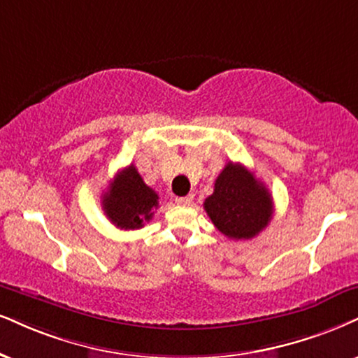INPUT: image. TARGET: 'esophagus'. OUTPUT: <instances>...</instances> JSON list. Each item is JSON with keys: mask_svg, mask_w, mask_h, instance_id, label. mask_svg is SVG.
I'll return each mask as SVG.
<instances>
[{"mask_svg": "<svg viewBox=\"0 0 358 358\" xmlns=\"http://www.w3.org/2000/svg\"><path fill=\"white\" fill-rule=\"evenodd\" d=\"M192 201H194L192 194H189V196H184V197H176V202H178L179 206H191Z\"/></svg>", "mask_w": 358, "mask_h": 358, "instance_id": "34e87169", "label": "esophagus"}]
</instances>
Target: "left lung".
<instances>
[{"label": "left lung", "instance_id": "obj_1", "mask_svg": "<svg viewBox=\"0 0 358 358\" xmlns=\"http://www.w3.org/2000/svg\"><path fill=\"white\" fill-rule=\"evenodd\" d=\"M207 215L229 239H252L272 219L267 187L242 164L227 162L204 202Z\"/></svg>", "mask_w": 358, "mask_h": 358}]
</instances>
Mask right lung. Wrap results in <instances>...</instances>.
Segmentation results:
<instances>
[{
    "instance_id": "1",
    "label": "right lung",
    "mask_w": 358,
    "mask_h": 358,
    "mask_svg": "<svg viewBox=\"0 0 358 358\" xmlns=\"http://www.w3.org/2000/svg\"><path fill=\"white\" fill-rule=\"evenodd\" d=\"M103 210L114 226L124 231L144 227L159 206V196L144 182L134 164L124 167L103 194Z\"/></svg>"
}]
</instances>
